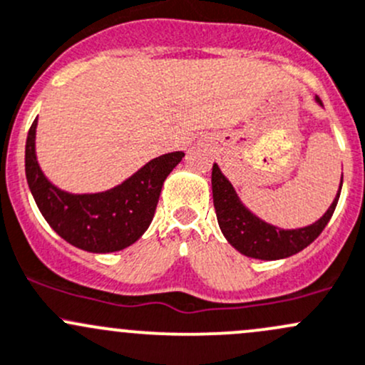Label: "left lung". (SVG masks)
Returning a JSON list of instances; mask_svg holds the SVG:
<instances>
[{
    "label": "left lung",
    "instance_id": "1",
    "mask_svg": "<svg viewBox=\"0 0 365 365\" xmlns=\"http://www.w3.org/2000/svg\"><path fill=\"white\" fill-rule=\"evenodd\" d=\"M314 101L324 106L318 96H314ZM341 187H343V176H341L339 190H337L332 205L312 225L299 229H279L260 220L241 202L232 183L225 178L218 164H213L212 170L213 206L222 234L237 252L260 260L285 259V257L295 255L297 252L304 250L308 245H312L331 220L337 199H339Z\"/></svg>",
    "mask_w": 365,
    "mask_h": 365
}]
</instances>
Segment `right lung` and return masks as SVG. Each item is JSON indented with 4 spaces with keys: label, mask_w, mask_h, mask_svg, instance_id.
<instances>
[{
    "label": "right lung",
    "mask_w": 365,
    "mask_h": 365,
    "mask_svg": "<svg viewBox=\"0 0 365 365\" xmlns=\"http://www.w3.org/2000/svg\"><path fill=\"white\" fill-rule=\"evenodd\" d=\"M36 125L38 117L26 140V178L48 225L73 247L92 253L118 252L136 243L150 225L164 180L185 153L155 157L105 192L70 194L48 182L38 164Z\"/></svg>",
    "instance_id": "add662e5"
}]
</instances>
